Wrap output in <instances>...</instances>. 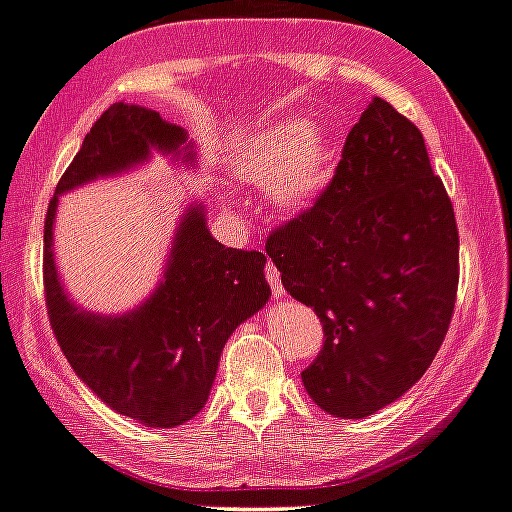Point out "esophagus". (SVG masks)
Wrapping results in <instances>:
<instances>
[{
    "instance_id": "1",
    "label": "esophagus",
    "mask_w": 512,
    "mask_h": 512,
    "mask_svg": "<svg viewBox=\"0 0 512 512\" xmlns=\"http://www.w3.org/2000/svg\"><path fill=\"white\" fill-rule=\"evenodd\" d=\"M266 281H268V286H271L273 296H283V283H281V273H278V268L273 266L271 261L266 263Z\"/></svg>"
}]
</instances>
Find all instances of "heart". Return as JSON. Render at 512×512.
<instances>
[{
  "label": "heart",
  "instance_id": "1",
  "mask_svg": "<svg viewBox=\"0 0 512 512\" xmlns=\"http://www.w3.org/2000/svg\"><path fill=\"white\" fill-rule=\"evenodd\" d=\"M336 164V146L323 126L281 121L239 146L234 174L246 184L271 191L278 209L298 211L326 189Z\"/></svg>",
  "mask_w": 512,
  "mask_h": 512
}]
</instances>
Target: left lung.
Wrapping results in <instances>:
<instances>
[{"instance_id": "1", "label": "left lung", "mask_w": 512, "mask_h": 512, "mask_svg": "<svg viewBox=\"0 0 512 512\" xmlns=\"http://www.w3.org/2000/svg\"><path fill=\"white\" fill-rule=\"evenodd\" d=\"M266 254L323 323L301 373L318 408L366 418L428 371L453 318L458 226L423 134L388 101L368 104L331 184L271 231Z\"/></svg>"}]
</instances>
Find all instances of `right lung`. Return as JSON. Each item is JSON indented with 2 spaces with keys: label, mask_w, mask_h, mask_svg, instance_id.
<instances>
[{
  "label": "right lung",
  "mask_w": 512,
  "mask_h": 512,
  "mask_svg": "<svg viewBox=\"0 0 512 512\" xmlns=\"http://www.w3.org/2000/svg\"><path fill=\"white\" fill-rule=\"evenodd\" d=\"M169 154L196 166L181 126L136 104L109 106L59 179L44 224V293L49 321L74 373L111 408L146 428H176L209 401L221 351L236 326L266 306L261 251L229 249L209 234L206 211L191 204L179 219L159 288L134 311L96 316L64 291L54 263L59 196Z\"/></svg>",
  "instance_id": "obj_1"
}]
</instances>
